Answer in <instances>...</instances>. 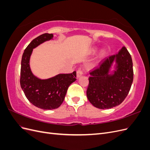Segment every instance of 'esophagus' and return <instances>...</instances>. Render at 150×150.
Here are the masks:
<instances>
[{
  "label": "esophagus",
  "mask_w": 150,
  "mask_h": 150,
  "mask_svg": "<svg viewBox=\"0 0 150 150\" xmlns=\"http://www.w3.org/2000/svg\"><path fill=\"white\" fill-rule=\"evenodd\" d=\"M83 74V71L81 68H79L78 71H76V75H77V78H79L81 76H82Z\"/></svg>",
  "instance_id": "esophagus-1"
}]
</instances>
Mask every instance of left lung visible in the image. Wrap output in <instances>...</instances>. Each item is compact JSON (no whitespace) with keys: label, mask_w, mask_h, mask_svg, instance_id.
I'll return each mask as SVG.
<instances>
[{"label":"left lung","mask_w":150,"mask_h":150,"mask_svg":"<svg viewBox=\"0 0 150 150\" xmlns=\"http://www.w3.org/2000/svg\"><path fill=\"white\" fill-rule=\"evenodd\" d=\"M115 60L114 74L108 75ZM86 94L89 102L99 109H110L118 106L128 96L133 81V61L125 47L118 53L102 61L89 72Z\"/></svg>","instance_id":"8db88e82"}]
</instances>
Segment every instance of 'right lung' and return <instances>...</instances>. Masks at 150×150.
Listing matches in <instances>:
<instances>
[{
	"label": "right lung",
	"mask_w": 150,
	"mask_h": 150,
	"mask_svg": "<svg viewBox=\"0 0 150 150\" xmlns=\"http://www.w3.org/2000/svg\"><path fill=\"white\" fill-rule=\"evenodd\" d=\"M52 38V34L45 33L33 39L24 50L21 61V88L30 103L43 110L59 107L69 86L76 80V71L71 74H59L47 79H39L32 72L29 61L33 49Z\"/></svg>",
	"instance_id": "add662e5"
}]
</instances>
